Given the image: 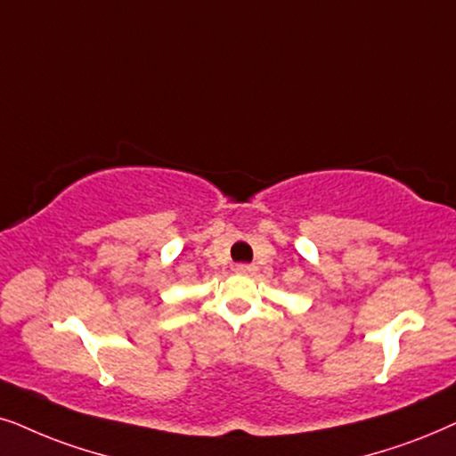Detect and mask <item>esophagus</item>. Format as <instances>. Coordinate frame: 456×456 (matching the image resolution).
<instances>
[{
    "label": "esophagus",
    "mask_w": 456,
    "mask_h": 456,
    "mask_svg": "<svg viewBox=\"0 0 456 456\" xmlns=\"http://www.w3.org/2000/svg\"><path fill=\"white\" fill-rule=\"evenodd\" d=\"M235 271L241 273V275H252V273L256 271V266H254V265H246V263H241V265L235 266Z\"/></svg>",
    "instance_id": "obj_1"
}]
</instances>
